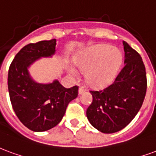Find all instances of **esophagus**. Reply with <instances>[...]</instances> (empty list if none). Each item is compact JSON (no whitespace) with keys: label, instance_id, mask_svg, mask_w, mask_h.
Here are the masks:
<instances>
[{"label":"esophagus","instance_id":"34e87169","mask_svg":"<svg viewBox=\"0 0 156 156\" xmlns=\"http://www.w3.org/2000/svg\"><path fill=\"white\" fill-rule=\"evenodd\" d=\"M86 89L84 87V86H80L79 88V95H81L82 93H84V92L86 91Z\"/></svg>","mask_w":156,"mask_h":156}]
</instances>
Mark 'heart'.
<instances>
[{
	"label": "heart",
	"instance_id": "obj_1",
	"mask_svg": "<svg viewBox=\"0 0 156 156\" xmlns=\"http://www.w3.org/2000/svg\"><path fill=\"white\" fill-rule=\"evenodd\" d=\"M122 55L118 49L107 45H99L77 55L75 64L82 73H86V80L90 86H102L111 81L119 69ZM68 72L76 77L78 71L69 66Z\"/></svg>",
	"mask_w": 156,
	"mask_h": 156
}]
</instances>
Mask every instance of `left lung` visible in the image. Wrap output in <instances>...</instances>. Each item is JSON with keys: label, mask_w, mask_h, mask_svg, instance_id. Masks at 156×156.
<instances>
[{"label": "left lung", "mask_w": 156, "mask_h": 156, "mask_svg": "<svg viewBox=\"0 0 156 156\" xmlns=\"http://www.w3.org/2000/svg\"><path fill=\"white\" fill-rule=\"evenodd\" d=\"M125 62L114 81L99 90H90L93 101L86 111L95 129L111 134L124 129L135 118L145 99L147 80L138 52L123 41Z\"/></svg>", "instance_id": "1"}]
</instances>
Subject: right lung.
Returning <instances> with one entry per match:
<instances>
[{
	"instance_id": "right-lung-1",
	"label": "right lung",
	"mask_w": 156,
	"mask_h": 156,
	"mask_svg": "<svg viewBox=\"0 0 156 156\" xmlns=\"http://www.w3.org/2000/svg\"><path fill=\"white\" fill-rule=\"evenodd\" d=\"M56 40L25 45L16 55L8 71V90L15 113L24 126L36 132L51 129L61 122L68 104L78 96V86L65 88L57 80L49 84L36 82L28 67L55 52Z\"/></svg>"
}]
</instances>
